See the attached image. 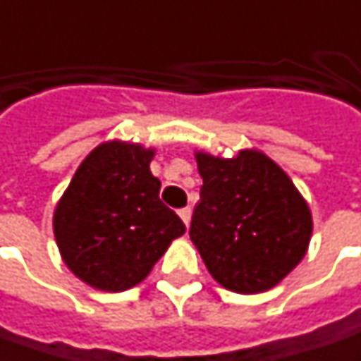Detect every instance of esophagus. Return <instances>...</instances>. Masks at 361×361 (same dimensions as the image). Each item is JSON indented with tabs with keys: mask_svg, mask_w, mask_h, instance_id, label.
<instances>
[{
	"mask_svg": "<svg viewBox=\"0 0 361 361\" xmlns=\"http://www.w3.org/2000/svg\"><path fill=\"white\" fill-rule=\"evenodd\" d=\"M180 218L181 221L185 224V228H188L190 221H192V207H183V209H180Z\"/></svg>",
	"mask_w": 361,
	"mask_h": 361,
	"instance_id": "obj_1",
	"label": "esophagus"
}]
</instances>
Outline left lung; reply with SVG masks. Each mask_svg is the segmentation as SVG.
I'll use <instances>...</instances> for the list:
<instances>
[{
	"label": "left lung",
	"instance_id": "8db88e82",
	"mask_svg": "<svg viewBox=\"0 0 361 361\" xmlns=\"http://www.w3.org/2000/svg\"><path fill=\"white\" fill-rule=\"evenodd\" d=\"M204 180L190 240L212 278L235 293L278 286L307 254L312 209L290 176L264 152L233 157L195 152Z\"/></svg>",
	"mask_w": 361,
	"mask_h": 361
}]
</instances>
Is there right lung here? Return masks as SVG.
<instances>
[{
  "instance_id": "add662e5",
  "label": "right lung",
  "mask_w": 361,
  "mask_h": 361,
  "mask_svg": "<svg viewBox=\"0 0 361 361\" xmlns=\"http://www.w3.org/2000/svg\"><path fill=\"white\" fill-rule=\"evenodd\" d=\"M156 147L107 140L75 169L54 209V235L68 269L99 292L142 283L185 226L161 204L149 164Z\"/></svg>"
}]
</instances>
